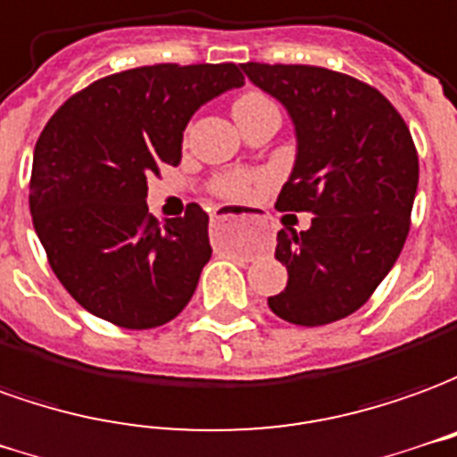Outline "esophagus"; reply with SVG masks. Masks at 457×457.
Returning <instances> with one entry per match:
<instances>
[{
    "instance_id": "34e87169",
    "label": "esophagus",
    "mask_w": 457,
    "mask_h": 457,
    "mask_svg": "<svg viewBox=\"0 0 457 457\" xmlns=\"http://www.w3.org/2000/svg\"><path fill=\"white\" fill-rule=\"evenodd\" d=\"M248 213L234 212V209H221V212L213 216V221H226V219H245Z\"/></svg>"
}]
</instances>
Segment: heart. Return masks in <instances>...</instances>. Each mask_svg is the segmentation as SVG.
Returning <instances> with one entry per match:
<instances>
[{
  "mask_svg": "<svg viewBox=\"0 0 457 457\" xmlns=\"http://www.w3.org/2000/svg\"><path fill=\"white\" fill-rule=\"evenodd\" d=\"M273 110H278L273 100L258 90H248L234 100V118L238 122L263 115V112H273ZM265 184H268V174H261V171H223L213 177L209 189L223 202H245L258 189H263Z\"/></svg>",
  "mask_w": 457,
  "mask_h": 457,
  "instance_id": "1",
  "label": "heart"
}]
</instances>
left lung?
Segmentation results:
<instances>
[{"label": "left lung", "instance_id": "8db88e82", "mask_svg": "<svg viewBox=\"0 0 457 457\" xmlns=\"http://www.w3.org/2000/svg\"><path fill=\"white\" fill-rule=\"evenodd\" d=\"M241 68L295 122L297 160L275 209L315 213L307 231H278L287 287L268 305L293 325L337 322L374 295L406 244L419 187L409 125L347 73L255 61Z\"/></svg>", "mask_w": 457, "mask_h": 457}]
</instances>
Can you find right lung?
Listing matches in <instances>:
<instances>
[{"mask_svg": "<svg viewBox=\"0 0 457 457\" xmlns=\"http://www.w3.org/2000/svg\"><path fill=\"white\" fill-rule=\"evenodd\" d=\"M244 86L236 63H157L73 93L34 150L29 209L48 265L83 305L125 329L170 322L212 258L209 213L157 221L147 179L182 162V132L204 103Z\"/></svg>", "mask_w": 457, "mask_h": 457, "instance_id": "obj_1", "label": "right lung"}]
</instances>
